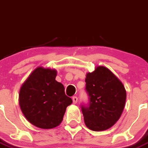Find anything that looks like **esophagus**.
Wrapping results in <instances>:
<instances>
[{"mask_svg":"<svg viewBox=\"0 0 148 148\" xmlns=\"http://www.w3.org/2000/svg\"><path fill=\"white\" fill-rule=\"evenodd\" d=\"M72 100H73V103H77V101H78V98L77 97H76V96H74V97H72Z\"/></svg>","mask_w":148,"mask_h":148,"instance_id":"34e87169","label":"esophagus"}]
</instances>
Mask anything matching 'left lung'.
Here are the masks:
<instances>
[{"label":"left lung","instance_id":"1","mask_svg":"<svg viewBox=\"0 0 148 148\" xmlns=\"http://www.w3.org/2000/svg\"><path fill=\"white\" fill-rule=\"evenodd\" d=\"M86 91L88 103L81 105L85 124L88 129L102 131L115 124L124 110V85L106 67L98 66L86 74Z\"/></svg>","mask_w":148,"mask_h":148}]
</instances>
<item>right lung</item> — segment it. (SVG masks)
Masks as SVG:
<instances>
[{"mask_svg": "<svg viewBox=\"0 0 148 148\" xmlns=\"http://www.w3.org/2000/svg\"><path fill=\"white\" fill-rule=\"evenodd\" d=\"M56 71L38 67L23 83L19 92L21 110L37 127L51 129L60 125L72 100L63 85L56 80Z\"/></svg>", "mask_w": 148, "mask_h": 148, "instance_id": "right-lung-1", "label": "right lung"}]
</instances>
